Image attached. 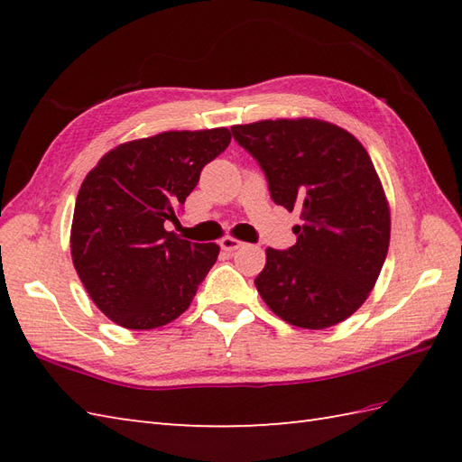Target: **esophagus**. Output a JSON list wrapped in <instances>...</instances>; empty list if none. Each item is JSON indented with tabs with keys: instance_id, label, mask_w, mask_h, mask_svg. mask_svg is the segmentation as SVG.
Returning <instances> with one entry per match:
<instances>
[{
	"instance_id": "1",
	"label": "esophagus",
	"mask_w": 462,
	"mask_h": 462,
	"mask_svg": "<svg viewBox=\"0 0 462 462\" xmlns=\"http://www.w3.org/2000/svg\"><path fill=\"white\" fill-rule=\"evenodd\" d=\"M240 246H242V242L238 238H234V236H224L220 240V248L226 250V252H234V250H238Z\"/></svg>"
}]
</instances>
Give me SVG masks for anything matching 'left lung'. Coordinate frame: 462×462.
I'll return each mask as SVG.
<instances>
[{"instance_id":"1","label":"left lung","mask_w":462,"mask_h":462,"mask_svg":"<svg viewBox=\"0 0 462 462\" xmlns=\"http://www.w3.org/2000/svg\"><path fill=\"white\" fill-rule=\"evenodd\" d=\"M232 134L260 162L272 200L301 220L291 248L266 250L258 293L291 326H337L367 300L389 250V202L365 146L308 116L234 125Z\"/></svg>"}]
</instances>
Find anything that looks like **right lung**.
I'll return each instance as SVG.
<instances>
[{
  "instance_id": "add662e5",
  "label": "right lung",
  "mask_w": 462,
  "mask_h": 462,
  "mask_svg": "<svg viewBox=\"0 0 462 462\" xmlns=\"http://www.w3.org/2000/svg\"><path fill=\"white\" fill-rule=\"evenodd\" d=\"M228 129L166 131L115 146L85 176L71 224V256L95 306L126 329L166 326L189 310L218 258L214 242L192 244L176 222L204 164Z\"/></svg>"
}]
</instances>
